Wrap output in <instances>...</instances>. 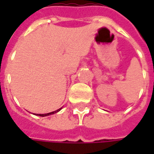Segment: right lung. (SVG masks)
Segmentation results:
<instances>
[{"instance_id":"1","label":"right lung","mask_w":154,"mask_h":154,"mask_svg":"<svg viewBox=\"0 0 154 154\" xmlns=\"http://www.w3.org/2000/svg\"><path fill=\"white\" fill-rule=\"evenodd\" d=\"M62 108H60V109H58V110H55V111H53V112H50V113H47V114H37V116H49V115H53V114L56 113V112H57V111H59V110H61Z\"/></svg>"}]
</instances>
